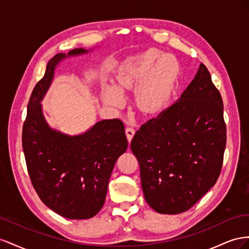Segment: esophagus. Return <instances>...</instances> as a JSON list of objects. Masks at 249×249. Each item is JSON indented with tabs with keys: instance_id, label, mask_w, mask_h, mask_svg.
Wrapping results in <instances>:
<instances>
[{
	"instance_id": "esophagus-1",
	"label": "esophagus",
	"mask_w": 249,
	"mask_h": 249,
	"mask_svg": "<svg viewBox=\"0 0 249 249\" xmlns=\"http://www.w3.org/2000/svg\"><path fill=\"white\" fill-rule=\"evenodd\" d=\"M125 132H126L127 140H128V142H130L134 136V132H136V130H134V128H132V127H126Z\"/></svg>"
}]
</instances>
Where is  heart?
I'll return each mask as SVG.
<instances>
[{"label":"heart","instance_id":"heart-1","mask_svg":"<svg viewBox=\"0 0 249 249\" xmlns=\"http://www.w3.org/2000/svg\"><path fill=\"white\" fill-rule=\"evenodd\" d=\"M179 75L180 65L174 55L149 49L124 60L118 70L116 88L105 85L102 99L105 104L121 107L124 104L122 94L139 88V107L146 112H156L168 104Z\"/></svg>","mask_w":249,"mask_h":249}]
</instances>
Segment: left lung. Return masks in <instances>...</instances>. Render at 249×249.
<instances>
[{
    "instance_id": "1",
    "label": "left lung",
    "mask_w": 249,
    "mask_h": 249,
    "mask_svg": "<svg viewBox=\"0 0 249 249\" xmlns=\"http://www.w3.org/2000/svg\"><path fill=\"white\" fill-rule=\"evenodd\" d=\"M225 144L222 98L200 63L178 100L142 125L130 143L147 203L160 214L191 209L216 183Z\"/></svg>"
}]
</instances>
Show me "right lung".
<instances>
[{"instance_id": "1", "label": "right lung", "mask_w": 249, "mask_h": 249, "mask_svg": "<svg viewBox=\"0 0 249 249\" xmlns=\"http://www.w3.org/2000/svg\"><path fill=\"white\" fill-rule=\"evenodd\" d=\"M87 53L78 48L48 62L28 103L22 136L28 173L40 200L56 214L77 220L89 219L102 209L113 166L128 147L119 119L102 120L82 134L69 136L52 129L44 117L40 102L55 68L67 57Z\"/></svg>"}]
</instances>
